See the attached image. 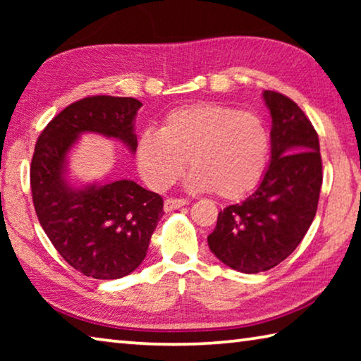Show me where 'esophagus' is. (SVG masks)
I'll return each instance as SVG.
<instances>
[{"instance_id":"obj_1","label":"esophagus","mask_w":361,"mask_h":361,"mask_svg":"<svg viewBox=\"0 0 361 361\" xmlns=\"http://www.w3.org/2000/svg\"><path fill=\"white\" fill-rule=\"evenodd\" d=\"M188 204H189L188 199H166V202H164V209H166V212H173Z\"/></svg>"}]
</instances>
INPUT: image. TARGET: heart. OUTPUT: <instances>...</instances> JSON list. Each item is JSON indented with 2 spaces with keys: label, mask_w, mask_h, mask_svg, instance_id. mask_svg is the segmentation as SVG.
Returning <instances> with one entry per match:
<instances>
[{
  "label": "heart",
  "mask_w": 361,
  "mask_h": 361,
  "mask_svg": "<svg viewBox=\"0 0 361 361\" xmlns=\"http://www.w3.org/2000/svg\"><path fill=\"white\" fill-rule=\"evenodd\" d=\"M269 135L250 111L195 103L170 111L161 129H146L137 140L135 161L146 185L164 191L192 167L186 186L237 199L258 185L264 172Z\"/></svg>",
  "instance_id": "obj_1"
}]
</instances>
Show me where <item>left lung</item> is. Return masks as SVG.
I'll list each match as a JSON object with an SVG mask.
<instances>
[{
  "instance_id": "left-lung-1",
  "label": "left lung",
  "mask_w": 361,
  "mask_h": 361,
  "mask_svg": "<svg viewBox=\"0 0 361 361\" xmlns=\"http://www.w3.org/2000/svg\"><path fill=\"white\" fill-rule=\"evenodd\" d=\"M272 118L271 164L259 186L218 213L207 237L212 253L234 271L264 272L295 252L312 224L322 188L319 135L295 102L262 92Z\"/></svg>"
}]
</instances>
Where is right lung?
<instances>
[{
	"instance_id": "right-lung-1",
	"label": "right lung",
	"mask_w": 361,
	"mask_h": 361,
	"mask_svg": "<svg viewBox=\"0 0 361 361\" xmlns=\"http://www.w3.org/2000/svg\"><path fill=\"white\" fill-rule=\"evenodd\" d=\"M142 106L132 97H87L59 113L36 142L30 169L36 215L60 256L87 277L113 280L135 271L164 202L132 180L78 185L68 178V156L82 133L119 140L135 154Z\"/></svg>"
}]
</instances>
